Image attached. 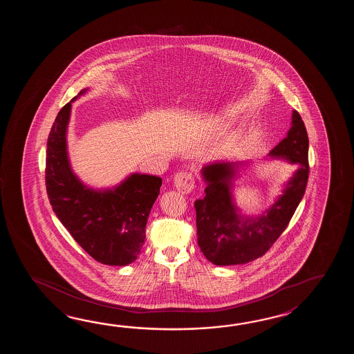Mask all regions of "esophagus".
I'll return each mask as SVG.
<instances>
[{"instance_id": "esophagus-1", "label": "esophagus", "mask_w": 354, "mask_h": 354, "mask_svg": "<svg viewBox=\"0 0 354 354\" xmlns=\"http://www.w3.org/2000/svg\"><path fill=\"white\" fill-rule=\"evenodd\" d=\"M174 186L180 191V194H191L195 189V177L192 172L188 171H180L174 176Z\"/></svg>"}]
</instances>
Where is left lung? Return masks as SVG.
<instances>
[{"mask_svg": "<svg viewBox=\"0 0 354 354\" xmlns=\"http://www.w3.org/2000/svg\"><path fill=\"white\" fill-rule=\"evenodd\" d=\"M270 156L297 167L283 195L258 218L241 216L233 203L230 185L236 163L216 162L203 168L207 183L205 197L196 200L197 243L203 256L216 266L248 263L264 256L285 232L300 203L308 178V138L300 113H292V127Z\"/></svg>", "mask_w": 354, "mask_h": 354, "instance_id": "left-lung-1", "label": "left lung"}]
</instances>
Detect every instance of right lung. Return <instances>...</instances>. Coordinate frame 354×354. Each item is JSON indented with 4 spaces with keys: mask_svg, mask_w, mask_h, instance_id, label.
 <instances>
[{
    "mask_svg": "<svg viewBox=\"0 0 354 354\" xmlns=\"http://www.w3.org/2000/svg\"><path fill=\"white\" fill-rule=\"evenodd\" d=\"M77 97L62 107L49 133L46 194L60 223L84 252L100 263L127 266L136 261L143 247L162 178L134 174L113 189L95 191L84 186L71 169L66 143L71 106Z\"/></svg>",
    "mask_w": 354,
    "mask_h": 354,
    "instance_id": "right-lung-1",
    "label": "right lung"
}]
</instances>
